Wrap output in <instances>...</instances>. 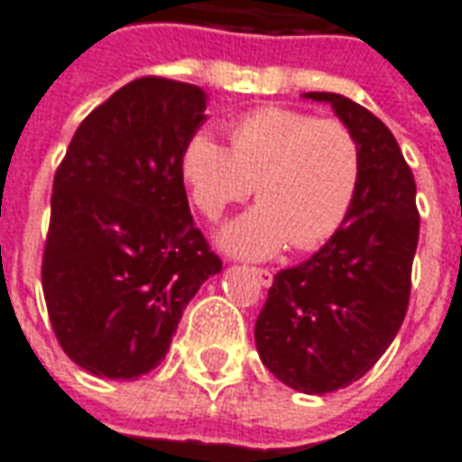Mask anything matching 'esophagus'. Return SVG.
<instances>
[{
    "label": "esophagus",
    "mask_w": 462,
    "mask_h": 462,
    "mask_svg": "<svg viewBox=\"0 0 462 462\" xmlns=\"http://www.w3.org/2000/svg\"><path fill=\"white\" fill-rule=\"evenodd\" d=\"M250 274L260 282L262 287H270L272 282H274V274L270 270H264V267H250Z\"/></svg>",
    "instance_id": "obj_1"
}]
</instances>
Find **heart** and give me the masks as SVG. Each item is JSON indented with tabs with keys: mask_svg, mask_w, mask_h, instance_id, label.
Here are the masks:
<instances>
[{
	"mask_svg": "<svg viewBox=\"0 0 462 462\" xmlns=\"http://www.w3.org/2000/svg\"><path fill=\"white\" fill-rule=\"evenodd\" d=\"M182 178L195 208L217 220L230 205L257 195L260 205L220 235L240 257H270L291 242L314 250L339 230L356 195L361 152L339 118L294 108H257L230 125V148L195 133L182 151Z\"/></svg>",
	"mask_w": 462,
	"mask_h": 462,
	"instance_id": "b5f03b06",
	"label": "heart"
}]
</instances>
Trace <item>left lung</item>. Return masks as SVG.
Listing matches in <instances>:
<instances>
[{
    "label": "left lung",
    "mask_w": 462,
    "mask_h": 462,
    "mask_svg": "<svg viewBox=\"0 0 462 462\" xmlns=\"http://www.w3.org/2000/svg\"><path fill=\"white\" fill-rule=\"evenodd\" d=\"M304 96L331 104L354 133L361 178L329 242L274 274L254 341L282 383L321 396L364 376L401 329L420 217L416 180L393 133L346 96Z\"/></svg>",
    "instance_id": "1"
}]
</instances>
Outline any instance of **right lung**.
<instances>
[{
    "label": "right lung",
    "mask_w": 462,
    "mask_h": 462,
    "mask_svg": "<svg viewBox=\"0 0 462 462\" xmlns=\"http://www.w3.org/2000/svg\"><path fill=\"white\" fill-rule=\"evenodd\" d=\"M202 121V88L143 76L86 116L56 168L42 287L56 341L94 376L158 366L182 310L222 270L182 182Z\"/></svg>",
    "instance_id": "obj_1"
}]
</instances>
